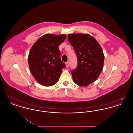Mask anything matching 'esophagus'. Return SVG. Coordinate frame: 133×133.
<instances>
[{
	"label": "esophagus",
	"mask_w": 133,
	"mask_h": 133,
	"mask_svg": "<svg viewBox=\"0 0 133 133\" xmlns=\"http://www.w3.org/2000/svg\"><path fill=\"white\" fill-rule=\"evenodd\" d=\"M65 64H66V67H69V63L68 62H66Z\"/></svg>",
	"instance_id": "34e87169"
}]
</instances>
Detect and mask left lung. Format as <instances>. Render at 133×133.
<instances>
[{"mask_svg": "<svg viewBox=\"0 0 133 133\" xmlns=\"http://www.w3.org/2000/svg\"><path fill=\"white\" fill-rule=\"evenodd\" d=\"M68 39L78 61L77 68L71 72L73 79L78 85L87 86L97 80L103 69L104 55L101 47L88 34H69Z\"/></svg>", "mask_w": 133, "mask_h": 133, "instance_id": "left-lung-1", "label": "left lung"}]
</instances>
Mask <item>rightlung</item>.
I'll return each mask as SVG.
<instances>
[{"label":"right lung","mask_w":133,"mask_h":133,"mask_svg":"<svg viewBox=\"0 0 133 133\" xmlns=\"http://www.w3.org/2000/svg\"><path fill=\"white\" fill-rule=\"evenodd\" d=\"M66 38L65 34H47L39 38L30 50L28 61L33 76L41 85L56 84L65 67L61 60L59 46Z\"/></svg>","instance_id":"1"}]
</instances>
